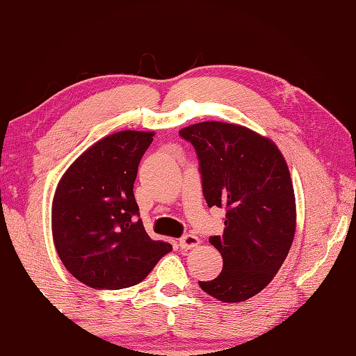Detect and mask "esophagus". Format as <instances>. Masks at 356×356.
<instances>
[{
    "label": "esophagus",
    "mask_w": 356,
    "mask_h": 356,
    "mask_svg": "<svg viewBox=\"0 0 356 356\" xmlns=\"http://www.w3.org/2000/svg\"><path fill=\"white\" fill-rule=\"evenodd\" d=\"M200 243H201V240L196 236H193V234H186V236H184L179 240V246L182 250H193V248H196V246H200Z\"/></svg>",
    "instance_id": "34e87169"
}]
</instances>
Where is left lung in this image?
Segmentation results:
<instances>
[{"mask_svg":"<svg viewBox=\"0 0 356 356\" xmlns=\"http://www.w3.org/2000/svg\"><path fill=\"white\" fill-rule=\"evenodd\" d=\"M179 135L196 149L209 207H226L222 236L209 238L222 270L200 286L225 303L254 297L278 273L295 237L297 209L284 156L267 136L238 124L207 120Z\"/></svg>","mask_w":356,"mask_h":356,"instance_id":"8db88e82","label":"left lung"}]
</instances>
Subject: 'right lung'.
Wrapping results in <instances>:
<instances>
[{
	"label": "right lung",
	"mask_w": 356,
	"mask_h": 356,
	"mask_svg": "<svg viewBox=\"0 0 356 356\" xmlns=\"http://www.w3.org/2000/svg\"><path fill=\"white\" fill-rule=\"evenodd\" d=\"M154 131L122 130L84 150L63 174L51 206L53 242L64 267L92 289L141 282L172 246L143 226L134 184Z\"/></svg>",
	"instance_id": "right-lung-1"
}]
</instances>
